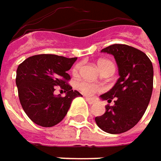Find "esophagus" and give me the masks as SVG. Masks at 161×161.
<instances>
[{"label":"esophagus","instance_id":"esophagus-1","mask_svg":"<svg viewBox=\"0 0 161 161\" xmlns=\"http://www.w3.org/2000/svg\"><path fill=\"white\" fill-rule=\"evenodd\" d=\"M86 100L89 103L90 105H94L96 103V101L93 99V98H90V97H86Z\"/></svg>","mask_w":161,"mask_h":161}]
</instances>
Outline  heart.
I'll return each instance as SVG.
<instances>
[{
    "instance_id": "heart-1",
    "label": "heart",
    "mask_w": 161,
    "mask_h": 161,
    "mask_svg": "<svg viewBox=\"0 0 161 161\" xmlns=\"http://www.w3.org/2000/svg\"><path fill=\"white\" fill-rule=\"evenodd\" d=\"M97 66H98V68L102 72L104 71V70H106V69H108V68L114 70L113 63H111L108 60H99V61L97 62ZM79 70H80V64H77L74 68L73 73L74 74H77L79 72ZM78 88L86 96H92L96 92L100 91V90L102 89V87L100 86L96 85V84H93V83H89V82H81V83L78 84Z\"/></svg>"
}]
</instances>
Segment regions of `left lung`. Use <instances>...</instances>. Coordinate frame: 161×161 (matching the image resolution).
I'll list each match as a JSON object with an SVG mask.
<instances>
[{
    "instance_id": "left-lung-1",
    "label": "left lung",
    "mask_w": 161,
    "mask_h": 161,
    "mask_svg": "<svg viewBox=\"0 0 161 161\" xmlns=\"http://www.w3.org/2000/svg\"><path fill=\"white\" fill-rule=\"evenodd\" d=\"M116 60L119 78L108 92L100 96L108 103L106 112L96 117L97 125L109 134L129 130L143 117L153 89V66L145 53L127 44H113L102 49Z\"/></svg>"
}]
</instances>
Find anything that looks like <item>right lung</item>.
<instances>
[{
	"label": "right lung",
	"mask_w": 161,
	"mask_h": 161,
	"mask_svg": "<svg viewBox=\"0 0 161 161\" xmlns=\"http://www.w3.org/2000/svg\"><path fill=\"white\" fill-rule=\"evenodd\" d=\"M76 59L38 54L28 57L19 64L16 71L19 99L24 112L35 124L44 128L55 126L67 114L72 101L82 97L66 84L70 79L66 72ZM56 86L67 92L65 97L54 95Z\"/></svg>",
	"instance_id": "1"
}]
</instances>
